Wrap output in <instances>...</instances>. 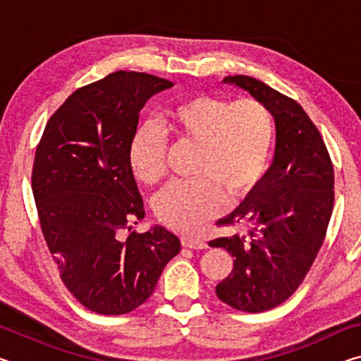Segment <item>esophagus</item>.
I'll use <instances>...</instances> for the list:
<instances>
[{
	"instance_id": "34e87169",
	"label": "esophagus",
	"mask_w": 361,
	"mask_h": 361,
	"mask_svg": "<svg viewBox=\"0 0 361 361\" xmlns=\"http://www.w3.org/2000/svg\"><path fill=\"white\" fill-rule=\"evenodd\" d=\"M181 245L186 248H192V250H204L207 248V242L200 237H191V235H183L181 237Z\"/></svg>"
}]
</instances>
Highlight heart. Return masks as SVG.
Here are the masks:
<instances>
[{
	"instance_id": "1",
	"label": "heart",
	"mask_w": 361,
	"mask_h": 361,
	"mask_svg": "<svg viewBox=\"0 0 361 361\" xmlns=\"http://www.w3.org/2000/svg\"><path fill=\"white\" fill-rule=\"evenodd\" d=\"M166 129L183 143L197 146L192 175L176 180L154 199V213L169 228L192 231L221 213L231 202L248 197L271 162L276 118L264 103L243 99L232 103L216 95H192L166 113ZM167 137L151 122L138 126L129 148L133 175L157 185L167 172Z\"/></svg>"
}]
</instances>
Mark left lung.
I'll return each mask as SVG.
<instances>
[{
  "instance_id": "8db88e82",
  "label": "left lung",
  "mask_w": 361,
  "mask_h": 361,
  "mask_svg": "<svg viewBox=\"0 0 361 361\" xmlns=\"http://www.w3.org/2000/svg\"><path fill=\"white\" fill-rule=\"evenodd\" d=\"M271 109L277 126L272 167L259 186L218 226L247 224V234L218 237L234 269L216 296L242 312H264L285 302L312 267L334 205V169L319 129L296 100L258 79H224Z\"/></svg>"
}]
</instances>
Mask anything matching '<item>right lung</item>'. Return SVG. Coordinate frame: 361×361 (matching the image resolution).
<instances>
[{"label": "right lung", "mask_w": 361, "mask_h": 361, "mask_svg": "<svg viewBox=\"0 0 361 361\" xmlns=\"http://www.w3.org/2000/svg\"><path fill=\"white\" fill-rule=\"evenodd\" d=\"M172 82L148 73L114 71L76 89L51 118L36 146L32 189L42 235L60 279L85 309L129 314L156 288L178 237L145 218L129 162L145 102Z\"/></svg>", "instance_id": "add662e5"}]
</instances>
